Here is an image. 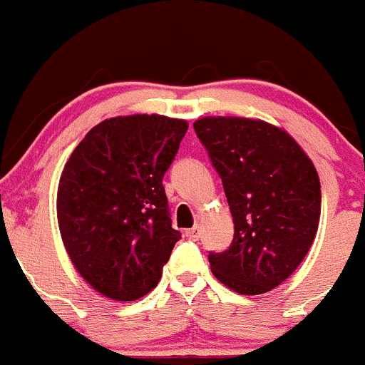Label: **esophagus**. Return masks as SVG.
<instances>
[{"mask_svg":"<svg viewBox=\"0 0 365 365\" xmlns=\"http://www.w3.org/2000/svg\"><path fill=\"white\" fill-rule=\"evenodd\" d=\"M185 236L189 237L190 241H198L200 236H202V229H200V227H192V229L187 230Z\"/></svg>","mask_w":365,"mask_h":365,"instance_id":"1","label":"esophagus"}]
</instances>
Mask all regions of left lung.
Instances as JSON below:
<instances>
[{
    "instance_id": "8db88e82",
    "label": "left lung",
    "mask_w": 365,
    "mask_h": 365,
    "mask_svg": "<svg viewBox=\"0 0 365 365\" xmlns=\"http://www.w3.org/2000/svg\"><path fill=\"white\" fill-rule=\"evenodd\" d=\"M194 131L223 183L234 220L225 252H209L217 281L241 295L270 292L290 277L313 243L321 182L288 133L263 120L205 117Z\"/></svg>"
}]
</instances>
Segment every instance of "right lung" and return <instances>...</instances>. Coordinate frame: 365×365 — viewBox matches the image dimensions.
I'll list each match as a JSON object with an SVG mask.
<instances>
[{
    "instance_id": "add662e5",
    "label": "right lung",
    "mask_w": 365,
    "mask_h": 365,
    "mask_svg": "<svg viewBox=\"0 0 365 365\" xmlns=\"http://www.w3.org/2000/svg\"><path fill=\"white\" fill-rule=\"evenodd\" d=\"M187 122L129 115L101 122L63 169L57 220L81 275L113 301H136L158 284L176 241L163 175Z\"/></svg>"
}]
</instances>
